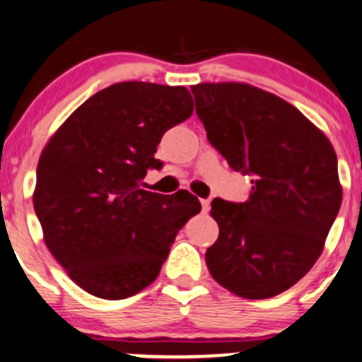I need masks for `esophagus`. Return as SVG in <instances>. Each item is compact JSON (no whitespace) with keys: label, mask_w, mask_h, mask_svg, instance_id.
Segmentation results:
<instances>
[{"label":"esophagus","mask_w":362,"mask_h":362,"mask_svg":"<svg viewBox=\"0 0 362 362\" xmlns=\"http://www.w3.org/2000/svg\"><path fill=\"white\" fill-rule=\"evenodd\" d=\"M200 204H202V211L204 212H207L209 207H211V200H209V199H202V200H200Z\"/></svg>","instance_id":"34e87169"}]
</instances>
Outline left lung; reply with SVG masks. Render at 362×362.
<instances>
[{
	"label": "left lung",
	"instance_id": "8db88e82",
	"mask_svg": "<svg viewBox=\"0 0 362 362\" xmlns=\"http://www.w3.org/2000/svg\"><path fill=\"white\" fill-rule=\"evenodd\" d=\"M192 94L209 143L251 176L245 202L212 200L219 237L209 272L237 296H277L314 267L340 211L337 153L277 95L245 83H200Z\"/></svg>",
	"mask_w": 362,
	"mask_h": 362
}]
</instances>
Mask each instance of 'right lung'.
I'll use <instances>...</instances> for the list:
<instances>
[{
  "mask_svg": "<svg viewBox=\"0 0 362 362\" xmlns=\"http://www.w3.org/2000/svg\"><path fill=\"white\" fill-rule=\"evenodd\" d=\"M193 113L185 87L124 81L85 100L48 141L36 169L35 212L68 275L104 300L155 281L199 199L143 189L162 136Z\"/></svg>",
  "mask_w": 362,
  "mask_h": 362,
  "instance_id": "1",
  "label": "right lung"
}]
</instances>
